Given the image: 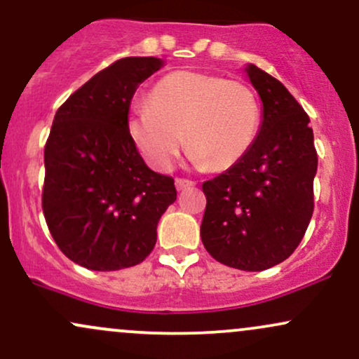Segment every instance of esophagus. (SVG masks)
<instances>
[{
    "instance_id": "34e87169",
    "label": "esophagus",
    "mask_w": 359,
    "mask_h": 359,
    "mask_svg": "<svg viewBox=\"0 0 359 359\" xmlns=\"http://www.w3.org/2000/svg\"><path fill=\"white\" fill-rule=\"evenodd\" d=\"M196 185L194 180H189V179H184V177H177L175 179V187L179 189V191H185V189H191Z\"/></svg>"
}]
</instances>
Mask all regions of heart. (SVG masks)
<instances>
[{"instance_id": "1", "label": "heart", "mask_w": 359, "mask_h": 359, "mask_svg": "<svg viewBox=\"0 0 359 359\" xmlns=\"http://www.w3.org/2000/svg\"><path fill=\"white\" fill-rule=\"evenodd\" d=\"M261 118L257 95L244 81L180 70L158 80L149 102L133 107L127 128L142 157L157 170L175 162L184 133L194 161L224 170L252 149Z\"/></svg>"}]
</instances>
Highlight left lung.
<instances>
[{
	"label": "left lung",
	"instance_id": "8db88e82",
	"mask_svg": "<svg viewBox=\"0 0 359 359\" xmlns=\"http://www.w3.org/2000/svg\"><path fill=\"white\" fill-rule=\"evenodd\" d=\"M248 75L264 107L252 149L205 180L202 244L215 261L241 271L269 269L294 252L314 210L318 154L303 107L256 65Z\"/></svg>",
	"mask_w": 359,
	"mask_h": 359
}]
</instances>
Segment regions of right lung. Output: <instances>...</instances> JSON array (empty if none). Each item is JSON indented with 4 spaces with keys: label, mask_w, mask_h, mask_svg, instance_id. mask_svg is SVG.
Wrapping results in <instances>:
<instances>
[{
    "label": "right lung",
    "mask_w": 359,
    "mask_h": 359,
    "mask_svg": "<svg viewBox=\"0 0 359 359\" xmlns=\"http://www.w3.org/2000/svg\"><path fill=\"white\" fill-rule=\"evenodd\" d=\"M162 60L128 56L98 72L56 110L45 145L41 207L60 250L92 271L140 264L174 204V179L145 165L128 135L138 85Z\"/></svg>",
    "instance_id": "right-lung-1"
}]
</instances>
